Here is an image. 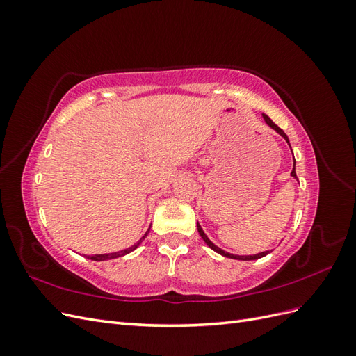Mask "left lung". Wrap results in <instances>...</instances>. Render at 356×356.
I'll return each mask as SVG.
<instances>
[{
    "mask_svg": "<svg viewBox=\"0 0 356 356\" xmlns=\"http://www.w3.org/2000/svg\"><path fill=\"white\" fill-rule=\"evenodd\" d=\"M263 118H264V122H266V124L267 126H270L275 132H277L279 135H281L285 141L288 143V145H289V139H288V136H286V134L282 131L281 127L279 126H276L272 120H270V117H268L267 114H263ZM291 148V147H289ZM294 156V154H293ZM291 177L293 178H297V174H296V160H294V168H293V170H291ZM197 230H199V234L202 236V239L204 241V243H207L211 250H213L215 252H218L220 255H222V257H227V258H233V260H241V261H251V260H258V258H261V257H266L267 254H270L272 251H264V252H258V254H254V255H236V254H230V252H227V251H224V250H221L220 246H217L215 243H212L211 242V239L208 238L207 234H204V232H203V229H202V225L197 222Z\"/></svg>",
    "mask_w": 356,
    "mask_h": 356,
    "instance_id": "left-lung-1",
    "label": "left lung"
}]
</instances>
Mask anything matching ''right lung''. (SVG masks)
<instances>
[{"label":"right lung","mask_w":356,"mask_h":356,"mask_svg":"<svg viewBox=\"0 0 356 356\" xmlns=\"http://www.w3.org/2000/svg\"><path fill=\"white\" fill-rule=\"evenodd\" d=\"M148 232H149V227H148V230L145 232V234L143 236L141 239H139L135 245H132V246H129V248H126V250H122V251H117V252H108V254H95V255H88V258L89 260H93V261H106V260H113V258H118V257H123V255H126V254H129V252H132V251H135L136 248L141 245V242L147 238V234H148Z\"/></svg>","instance_id":"right-lung-1"}]
</instances>
